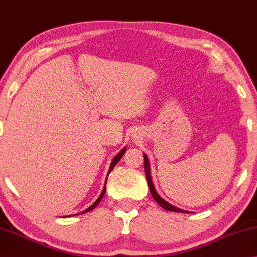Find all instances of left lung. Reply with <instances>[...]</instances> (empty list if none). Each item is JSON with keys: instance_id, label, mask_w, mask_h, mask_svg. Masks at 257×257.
I'll return each instance as SVG.
<instances>
[{"instance_id": "obj_1", "label": "left lung", "mask_w": 257, "mask_h": 257, "mask_svg": "<svg viewBox=\"0 0 257 257\" xmlns=\"http://www.w3.org/2000/svg\"><path fill=\"white\" fill-rule=\"evenodd\" d=\"M143 158H145V172H146V176H147V181H148V185H149L150 188V193L152 197H154L155 201L158 203L161 208H164L165 210L167 211H173V212H182V213H187V211L185 210H182V209H178L176 206L172 205L170 203H168L167 201H165L163 197H161L158 193H157L156 188L154 186V183H152V179H151V174H150V165H149V159H148V157L146 154H143Z\"/></svg>"}]
</instances>
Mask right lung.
<instances>
[{
    "label": "right lung",
    "instance_id": "obj_1",
    "mask_svg": "<svg viewBox=\"0 0 257 257\" xmlns=\"http://www.w3.org/2000/svg\"><path fill=\"white\" fill-rule=\"evenodd\" d=\"M125 151H126V148H123V149H121L118 154H117L115 157H114V159H112V161H111V164H110V167H109V170H108V174H107V177H108V175H109V173L111 172L112 170V168L115 167L116 166V164L118 163V161L120 160V158L121 157H123V155L125 154ZM106 183H107V178H106ZM106 183H105V186H103V190H102V192H101V194L99 195V197L98 199L96 200V202H94V203L91 205V206H89L88 209H85L84 211H82V212L81 213H78V214H83V213H85V212H89V211H91V210H93L94 208H96V206L99 204V202L101 201V199L103 197V195H105V192H106ZM73 215H76V214H73ZM69 217H71V215H69Z\"/></svg>",
    "mask_w": 257,
    "mask_h": 257
}]
</instances>
